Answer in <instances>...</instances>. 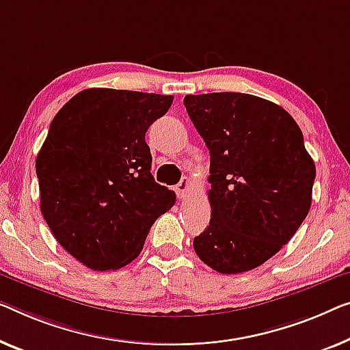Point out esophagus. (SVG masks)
<instances>
[{
    "label": "esophagus",
    "mask_w": 350,
    "mask_h": 350,
    "mask_svg": "<svg viewBox=\"0 0 350 350\" xmlns=\"http://www.w3.org/2000/svg\"><path fill=\"white\" fill-rule=\"evenodd\" d=\"M190 187H191V180H190V177H184V179H182L179 184L176 185V193H177V196L179 198H184V196H187V193L190 191Z\"/></svg>",
    "instance_id": "34e87169"
}]
</instances>
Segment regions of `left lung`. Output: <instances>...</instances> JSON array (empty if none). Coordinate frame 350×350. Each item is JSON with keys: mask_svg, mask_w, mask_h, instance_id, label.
Segmentation results:
<instances>
[{"mask_svg": "<svg viewBox=\"0 0 350 350\" xmlns=\"http://www.w3.org/2000/svg\"><path fill=\"white\" fill-rule=\"evenodd\" d=\"M211 154V221L195 237L202 262L220 273L259 267L291 241L311 207L316 166L284 108L252 94L185 96Z\"/></svg>", "mask_w": 350, "mask_h": 350, "instance_id": "left-lung-1", "label": "left lung"}]
</instances>
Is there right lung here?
Masks as SVG:
<instances>
[{
  "label": "right lung",
  "mask_w": 350,
  "mask_h": 350,
  "mask_svg": "<svg viewBox=\"0 0 350 350\" xmlns=\"http://www.w3.org/2000/svg\"><path fill=\"white\" fill-rule=\"evenodd\" d=\"M173 96L91 88L50 124L36 159L40 212L67 253L92 270H116L142 253L176 193L150 174L146 132Z\"/></svg>",
  "instance_id": "1"
}]
</instances>
